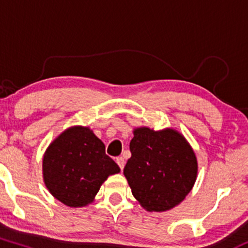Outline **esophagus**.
I'll return each instance as SVG.
<instances>
[{
  "label": "esophagus",
  "mask_w": 248,
  "mask_h": 248,
  "mask_svg": "<svg viewBox=\"0 0 248 248\" xmlns=\"http://www.w3.org/2000/svg\"><path fill=\"white\" fill-rule=\"evenodd\" d=\"M116 163H118V166L120 167V169H124V157H118V158H116Z\"/></svg>",
  "instance_id": "obj_1"
}]
</instances>
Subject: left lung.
<instances>
[{
	"label": "left lung",
	"instance_id": "8db88e82",
	"mask_svg": "<svg viewBox=\"0 0 248 248\" xmlns=\"http://www.w3.org/2000/svg\"><path fill=\"white\" fill-rule=\"evenodd\" d=\"M124 173L133 196L148 211H167L192 189L197 160L186 139L172 129L134 130Z\"/></svg>",
	"mask_w": 248,
	"mask_h": 248
}]
</instances>
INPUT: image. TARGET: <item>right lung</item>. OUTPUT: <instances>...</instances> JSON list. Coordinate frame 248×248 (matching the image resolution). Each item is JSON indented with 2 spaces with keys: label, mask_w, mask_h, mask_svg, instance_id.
I'll use <instances>...</instances> for the list:
<instances>
[{
  "label": "right lung",
  "mask_w": 248,
  "mask_h": 248,
  "mask_svg": "<svg viewBox=\"0 0 248 248\" xmlns=\"http://www.w3.org/2000/svg\"><path fill=\"white\" fill-rule=\"evenodd\" d=\"M120 168L105 152V144L87 127H73L47 148L43 160L44 182L65 205L85 206L101 184Z\"/></svg>",
  "instance_id": "1"
}]
</instances>
